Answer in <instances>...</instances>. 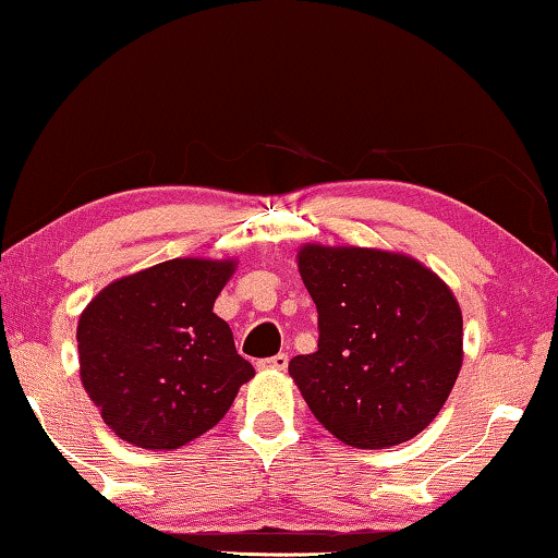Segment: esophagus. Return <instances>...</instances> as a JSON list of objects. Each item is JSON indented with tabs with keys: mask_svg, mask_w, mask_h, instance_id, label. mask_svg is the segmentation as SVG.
<instances>
[{
	"mask_svg": "<svg viewBox=\"0 0 558 558\" xmlns=\"http://www.w3.org/2000/svg\"><path fill=\"white\" fill-rule=\"evenodd\" d=\"M288 366V354H276L270 359L257 361V368H272V372H282Z\"/></svg>",
	"mask_w": 558,
	"mask_h": 558,
	"instance_id": "34e87169",
	"label": "esophagus"
}]
</instances>
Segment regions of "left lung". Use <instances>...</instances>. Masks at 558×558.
Here are the masks:
<instances>
[{"instance_id": "8db88e82", "label": "left lung", "mask_w": 558, "mask_h": 558, "mask_svg": "<svg viewBox=\"0 0 558 558\" xmlns=\"http://www.w3.org/2000/svg\"><path fill=\"white\" fill-rule=\"evenodd\" d=\"M318 311V351L288 372L313 417L359 450L420 435L462 366V313L447 282L420 260L376 247L298 250Z\"/></svg>"}]
</instances>
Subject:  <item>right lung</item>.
Wrapping results in <instances>:
<instances>
[{
    "label": "right lung",
    "instance_id": "obj_1",
    "mask_svg": "<svg viewBox=\"0 0 558 558\" xmlns=\"http://www.w3.org/2000/svg\"><path fill=\"white\" fill-rule=\"evenodd\" d=\"M238 260L174 257L106 286L77 320L81 379L116 435L177 450L217 425L255 368L215 301Z\"/></svg>",
    "mask_w": 558,
    "mask_h": 558
}]
</instances>
